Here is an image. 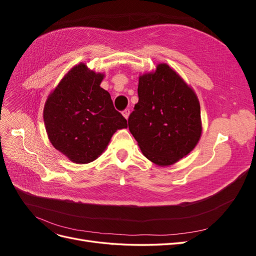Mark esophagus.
<instances>
[{"label":"esophagus","instance_id":"34e87169","mask_svg":"<svg viewBox=\"0 0 256 256\" xmlns=\"http://www.w3.org/2000/svg\"><path fill=\"white\" fill-rule=\"evenodd\" d=\"M129 114H130V110L129 109H125L122 111V115H124V118H125L126 120L129 118Z\"/></svg>","mask_w":256,"mask_h":256}]
</instances>
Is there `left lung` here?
<instances>
[{
	"mask_svg": "<svg viewBox=\"0 0 256 256\" xmlns=\"http://www.w3.org/2000/svg\"><path fill=\"white\" fill-rule=\"evenodd\" d=\"M138 95L128 126L147 159L171 166L194 148L202 134L200 102L171 67L159 64L141 76Z\"/></svg>",
	"mask_w": 256,
	"mask_h": 256,
	"instance_id": "8db88e82",
	"label": "left lung"
}]
</instances>
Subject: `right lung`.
I'll return each mask as SVG.
<instances>
[{"label": "right lung", "mask_w": 256, "mask_h": 256, "mask_svg": "<svg viewBox=\"0 0 256 256\" xmlns=\"http://www.w3.org/2000/svg\"><path fill=\"white\" fill-rule=\"evenodd\" d=\"M104 74L84 64L74 66L47 99L44 120L49 140L76 164H88L102 154L127 120L115 110L100 83Z\"/></svg>", "instance_id": "1"}]
</instances>
